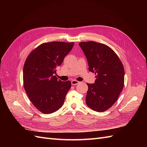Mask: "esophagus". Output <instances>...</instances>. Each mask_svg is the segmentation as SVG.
<instances>
[{
  "label": "esophagus",
  "instance_id": "34e87169",
  "mask_svg": "<svg viewBox=\"0 0 147 147\" xmlns=\"http://www.w3.org/2000/svg\"><path fill=\"white\" fill-rule=\"evenodd\" d=\"M80 82L77 80H73L71 82V84H72V85H77V84H78Z\"/></svg>",
  "mask_w": 147,
  "mask_h": 147
}]
</instances>
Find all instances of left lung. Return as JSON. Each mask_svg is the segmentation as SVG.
<instances>
[{
    "label": "left lung",
    "mask_w": 147,
    "mask_h": 147,
    "mask_svg": "<svg viewBox=\"0 0 147 147\" xmlns=\"http://www.w3.org/2000/svg\"><path fill=\"white\" fill-rule=\"evenodd\" d=\"M88 61L89 71L95 73L94 83H87L86 105L102 112L116 102L124 87V69L112 48L92 41L79 43Z\"/></svg>",
    "instance_id": "obj_1"
}]
</instances>
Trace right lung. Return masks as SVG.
<instances>
[{"label": "right lung", "mask_w": 147, "mask_h": 147, "mask_svg": "<svg viewBox=\"0 0 147 147\" xmlns=\"http://www.w3.org/2000/svg\"><path fill=\"white\" fill-rule=\"evenodd\" d=\"M74 42L44 43L31 52L23 67L24 90L31 102L40 112L49 114L63 105L71 87L70 81L62 82L55 75Z\"/></svg>", "instance_id": "add662e5"}]
</instances>
